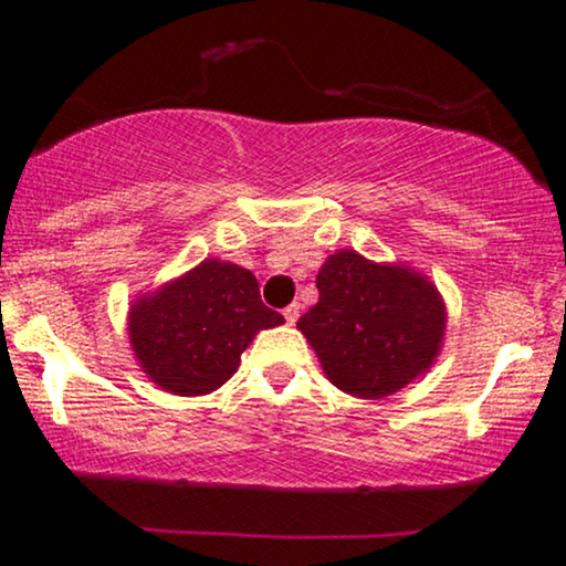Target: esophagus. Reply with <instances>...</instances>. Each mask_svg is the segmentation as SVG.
I'll use <instances>...</instances> for the list:
<instances>
[{"label":"esophagus","instance_id":"1","mask_svg":"<svg viewBox=\"0 0 566 566\" xmlns=\"http://www.w3.org/2000/svg\"><path fill=\"white\" fill-rule=\"evenodd\" d=\"M282 316H284V321H287V324L292 326V324H295V321L300 318V305H297V303H290V305L282 311Z\"/></svg>","mask_w":566,"mask_h":566}]
</instances>
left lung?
Instances as JSON below:
<instances>
[{"label":"left lung","mask_w":566,"mask_h":566,"mask_svg":"<svg viewBox=\"0 0 566 566\" xmlns=\"http://www.w3.org/2000/svg\"><path fill=\"white\" fill-rule=\"evenodd\" d=\"M316 287L318 303L297 328L342 391L381 399L431 368L447 311L428 279L339 250L321 266Z\"/></svg>","instance_id":"left-lung-1"}]
</instances>
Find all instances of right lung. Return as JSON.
<instances>
[{"label": "right lung", "mask_w": 566, "mask_h": 566, "mask_svg": "<svg viewBox=\"0 0 566 566\" xmlns=\"http://www.w3.org/2000/svg\"><path fill=\"white\" fill-rule=\"evenodd\" d=\"M284 324L263 305L259 282L234 263L203 261L130 311V342L140 368L171 395L219 389L261 328Z\"/></svg>", "instance_id": "1"}]
</instances>
